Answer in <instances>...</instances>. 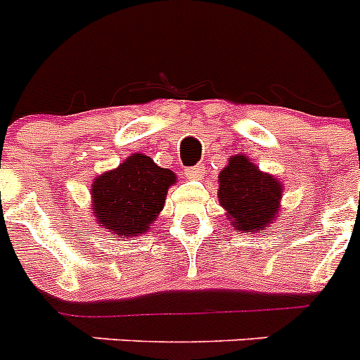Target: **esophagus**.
<instances>
[{"mask_svg": "<svg viewBox=\"0 0 360 360\" xmlns=\"http://www.w3.org/2000/svg\"><path fill=\"white\" fill-rule=\"evenodd\" d=\"M203 171H205V167H203L202 164H196L193 165V167H189L187 169V178H191V180H200V178L203 176Z\"/></svg>", "mask_w": 360, "mask_h": 360, "instance_id": "esophagus-1", "label": "esophagus"}]
</instances>
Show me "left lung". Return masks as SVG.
<instances>
[{
  "label": "left lung",
  "mask_w": 360,
  "mask_h": 360,
  "mask_svg": "<svg viewBox=\"0 0 360 360\" xmlns=\"http://www.w3.org/2000/svg\"><path fill=\"white\" fill-rule=\"evenodd\" d=\"M281 184L272 174L262 173L256 165L236 155L219 173L218 198L238 231H263L279 212Z\"/></svg>",
  "instance_id": "8db88e82"
}]
</instances>
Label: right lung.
Listing matches in <instances>:
<instances>
[{
  "label": "right lung",
  "instance_id": "obj_1",
  "mask_svg": "<svg viewBox=\"0 0 360 360\" xmlns=\"http://www.w3.org/2000/svg\"><path fill=\"white\" fill-rule=\"evenodd\" d=\"M174 182L173 171L135 153L115 171L95 178L91 198L97 221L117 238L148 231L164 209L167 189Z\"/></svg>",
  "mask_w": 360,
  "mask_h": 360
}]
</instances>
